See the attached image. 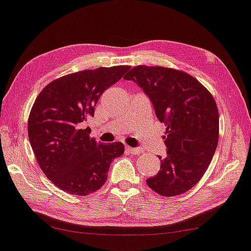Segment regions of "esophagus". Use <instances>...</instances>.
Listing matches in <instances>:
<instances>
[{
	"instance_id": "obj_1",
	"label": "esophagus",
	"mask_w": 251,
	"mask_h": 251,
	"mask_svg": "<svg viewBox=\"0 0 251 251\" xmlns=\"http://www.w3.org/2000/svg\"><path fill=\"white\" fill-rule=\"evenodd\" d=\"M126 151L128 152V153L131 154H139L140 153V150L137 149V148H131V147H126Z\"/></svg>"
}]
</instances>
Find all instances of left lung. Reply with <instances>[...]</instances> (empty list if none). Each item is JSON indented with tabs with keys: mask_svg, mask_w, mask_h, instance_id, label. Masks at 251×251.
<instances>
[{
	"mask_svg": "<svg viewBox=\"0 0 251 251\" xmlns=\"http://www.w3.org/2000/svg\"><path fill=\"white\" fill-rule=\"evenodd\" d=\"M124 79L135 81L166 126L168 155L147 185L164 197L178 196L198 183L219 141V111L214 98L189 74L162 66L132 67Z\"/></svg>",
	"mask_w": 251,
	"mask_h": 251,
	"instance_id": "1",
	"label": "left lung"
}]
</instances>
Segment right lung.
Returning a JSON list of instances; mask_svg holds the SVG:
<instances>
[{"instance_id": "1", "label": "right lung", "mask_w": 251, "mask_h": 251, "mask_svg": "<svg viewBox=\"0 0 251 251\" xmlns=\"http://www.w3.org/2000/svg\"><path fill=\"white\" fill-rule=\"evenodd\" d=\"M130 66L99 67L65 75L43 88L28 119V136L38 164L60 189L87 196L106 181L111 162L124 153L120 141L103 145L81 123L95 115L98 100Z\"/></svg>"}]
</instances>
